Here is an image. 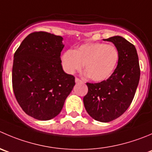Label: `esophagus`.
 Returning <instances> with one entry per match:
<instances>
[{
  "instance_id": "34e87169",
  "label": "esophagus",
  "mask_w": 152,
  "mask_h": 152,
  "mask_svg": "<svg viewBox=\"0 0 152 152\" xmlns=\"http://www.w3.org/2000/svg\"><path fill=\"white\" fill-rule=\"evenodd\" d=\"M75 82H76V83H79V82H82V81L80 80L79 78H76V79H75Z\"/></svg>"
}]
</instances>
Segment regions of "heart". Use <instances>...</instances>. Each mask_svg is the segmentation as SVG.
Returning <instances> with one entry per match:
<instances>
[{
  "label": "heart",
  "instance_id": "1",
  "mask_svg": "<svg viewBox=\"0 0 152 152\" xmlns=\"http://www.w3.org/2000/svg\"><path fill=\"white\" fill-rule=\"evenodd\" d=\"M119 61V52L115 46L104 43H88L74 50L65 51L61 56L64 71L73 74L82 70L85 64V75L94 82L108 79Z\"/></svg>",
  "mask_w": 152,
  "mask_h": 152
}]
</instances>
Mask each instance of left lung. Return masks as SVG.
Instances as JSON below:
<instances>
[{"mask_svg":"<svg viewBox=\"0 0 152 152\" xmlns=\"http://www.w3.org/2000/svg\"><path fill=\"white\" fill-rule=\"evenodd\" d=\"M104 40L112 42L118 50L117 68L106 80L87 82L88 91L83 102L93 119L108 123L120 117L130 106L139 84L140 69L134 45L121 36Z\"/></svg>","mask_w":152,"mask_h":152,"instance_id":"8db88e82","label":"left lung"}]
</instances>
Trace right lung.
I'll return each mask as SVG.
<instances>
[{
  "label": "right lung",
  "mask_w": 152,
  "mask_h": 152,
  "mask_svg": "<svg viewBox=\"0 0 152 152\" xmlns=\"http://www.w3.org/2000/svg\"><path fill=\"white\" fill-rule=\"evenodd\" d=\"M62 40L59 35L34 32L14 54L15 96L23 111L36 120L56 117L75 85V77L64 73L61 64Z\"/></svg>",
  "instance_id": "right-lung-1"
}]
</instances>
